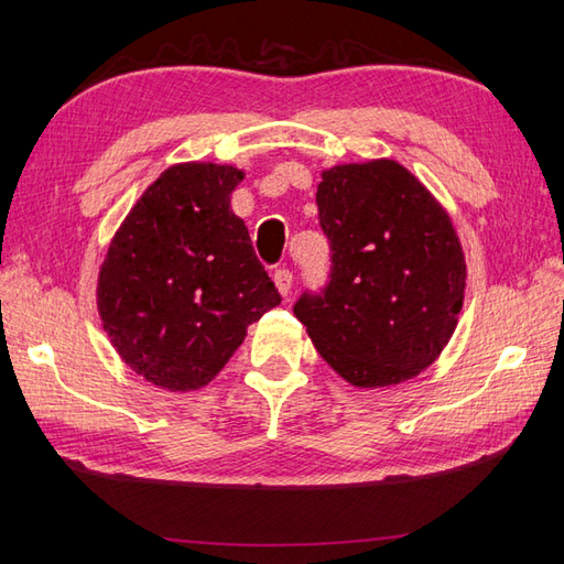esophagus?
Here are the masks:
<instances>
[{
  "label": "esophagus",
  "instance_id": "1",
  "mask_svg": "<svg viewBox=\"0 0 564 564\" xmlns=\"http://www.w3.org/2000/svg\"><path fill=\"white\" fill-rule=\"evenodd\" d=\"M273 283L275 289H279V293L285 297L291 293V285H293V273L289 269H279L273 273Z\"/></svg>",
  "mask_w": 564,
  "mask_h": 564
}]
</instances>
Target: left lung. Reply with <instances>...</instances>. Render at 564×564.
I'll return each instance as SVG.
<instances>
[{"label": "left lung", "instance_id": "1", "mask_svg": "<svg viewBox=\"0 0 564 564\" xmlns=\"http://www.w3.org/2000/svg\"><path fill=\"white\" fill-rule=\"evenodd\" d=\"M329 283L293 307L319 356L356 388L410 380L458 325L465 257L448 213L394 160L322 172Z\"/></svg>", "mask_w": 564, "mask_h": 564}]
</instances>
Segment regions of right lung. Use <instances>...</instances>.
Returning a JSON list of instances; mask_svg holds the SVG:
<instances>
[{"label": "right lung", "mask_w": 564, "mask_h": 564, "mask_svg": "<svg viewBox=\"0 0 564 564\" xmlns=\"http://www.w3.org/2000/svg\"><path fill=\"white\" fill-rule=\"evenodd\" d=\"M245 174L186 162L128 213L99 271V315L123 361L152 386L198 390L247 327L281 303L230 194Z\"/></svg>", "instance_id": "obj_1"}]
</instances>
